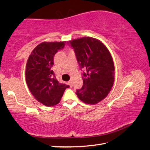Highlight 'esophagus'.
<instances>
[{
    "label": "esophagus",
    "instance_id": "1",
    "mask_svg": "<svg viewBox=\"0 0 150 150\" xmlns=\"http://www.w3.org/2000/svg\"><path fill=\"white\" fill-rule=\"evenodd\" d=\"M68 83H69V85H70V87H72V86H73V85H72V80H70L69 82H68Z\"/></svg>",
    "mask_w": 150,
    "mask_h": 150
}]
</instances>
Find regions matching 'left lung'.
I'll list each match as a JSON object with an SVG mask.
<instances>
[{
	"mask_svg": "<svg viewBox=\"0 0 150 150\" xmlns=\"http://www.w3.org/2000/svg\"><path fill=\"white\" fill-rule=\"evenodd\" d=\"M74 50L83 73V85L77 90L79 99L88 105L100 102L110 93L115 81V65L105 45L97 39L84 37L67 42Z\"/></svg>",
	"mask_w": 150,
	"mask_h": 150,
	"instance_id": "left-lung-1",
	"label": "left lung"
}]
</instances>
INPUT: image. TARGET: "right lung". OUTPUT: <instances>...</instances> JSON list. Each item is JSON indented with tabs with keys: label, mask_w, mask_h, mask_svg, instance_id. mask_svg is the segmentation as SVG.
Wrapping results in <instances>:
<instances>
[{
	"label": "right lung",
	"mask_w": 150,
	"mask_h": 150,
	"mask_svg": "<svg viewBox=\"0 0 150 150\" xmlns=\"http://www.w3.org/2000/svg\"><path fill=\"white\" fill-rule=\"evenodd\" d=\"M66 42H42L35 47L28 59L26 81L32 95L46 106L57 105L69 85L55 78L52 67L55 54L64 47Z\"/></svg>",
	"instance_id": "1"
}]
</instances>
